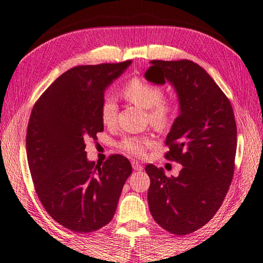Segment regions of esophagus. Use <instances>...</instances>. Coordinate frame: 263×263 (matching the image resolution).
<instances>
[{"label":"esophagus","mask_w":263,"mask_h":263,"mask_svg":"<svg viewBox=\"0 0 263 263\" xmlns=\"http://www.w3.org/2000/svg\"><path fill=\"white\" fill-rule=\"evenodd\" d=\"M132 167L135 171H143L144 170L143 165H140L138 161H132Z\"/></svg>","instance_id":"obj_1"}]
</instances>
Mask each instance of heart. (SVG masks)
Here are the masks:
<instances>
[{
	"label": "heart",
	"mask_w": 263,
	"mask_h": 263,
	"mask_svg": "<svg viewBox=\"0 0 263 263\" xmlns=\"http://www.w3.org/2000/svg\"><path fill=\"white\" fill-rule=\"evenodd\" d=\"M122 93L128 102L140 109L147 110V118L154 126L164 128L168 126L173 117V103L162 98V89L145 79L135 77L125 83ZM117 105L114 98L106 97L101 106V119L103 124L111 125L115 122ZM152 139L143 136L125 137L118 143L123 153L130 157L143 158L146 149L152 146Z\"/></svg>",
	"instance_id": "heart-1"
}]
</instances>
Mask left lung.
<instances>
[{
	"label": "left lung",
	"mask_w": 263,
	"mask_h": 263,
	"mask_svg": "<svg viewBox=\"0 0 263 263\" xmlns=\"http://www.w3.org/2000/svg\"><path fill=\"white\" fill-rule=\"evenodd\" d=\"M145 78L168 81L180 114L166 137L167 160L182 165L178 177L148 164V207L156 222L177 235L201 228L222 205L233 174L236 123L231 102L201 66L189 60L151 61Z\"/></svg>",
	"instance_id": "8db88e82"
}]
</instances>
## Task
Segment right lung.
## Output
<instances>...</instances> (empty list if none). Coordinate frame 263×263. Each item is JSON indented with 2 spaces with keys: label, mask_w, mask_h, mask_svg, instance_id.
Listing matches in <instances>:
<instances>
[{
  "label": "right lung",
  "mask_w": 263,
  "mask_h": 263,
  "mask_svg": "<svg viewBox=\"0 0 263 263\" xmlns=\"http://www.w3.org/2000/svg\"><path fill=\"white\" fill-rule=\"evenodd\" d=\"M132 61L79 65L58 77L32 107L27 157L35 191L48 214L77 233H91L114 218L132 166L112 154L96 165L84 140L104 130V92Z\"/></svg>",
  "instance_id": "add662e5"
}]
</instances>
